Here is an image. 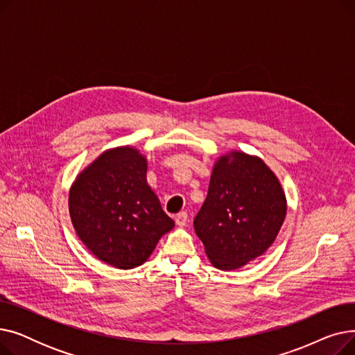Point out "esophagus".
<instances>
[{
  "label": "esophagus",
  "instance_id": "34e87169",
  "mask_svg": "<svg viewBox=\"0 0 355 355\" xmlns=\"http://www.w3.org/2000/svg\"><path fill=\"white\" fill-rule=\"evenodd\" d=\"M187 220H189V214L185 211H181L175 216V223H177V226H180V227L187 225Z\"/></svg>",
  "mask_w": 355,
  "mask_h": 355
}]
</instances>
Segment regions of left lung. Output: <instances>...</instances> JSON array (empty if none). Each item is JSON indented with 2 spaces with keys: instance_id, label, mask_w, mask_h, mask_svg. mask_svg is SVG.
<instances>
[{
  "instance_id": "1",
  "label": "left lung",
  "mask_w": 355,
  "mask_h": 355,
  "mask_svg": "<svg viewBox=\"0 0 355 355\" xmlns=\"http://www.w3.org/2000/svg\"><path fill=\"white\" fill-rule=\"evenodd\" d=\"M286 216V198L276 175L257 157H221L194 229L213 266L232 270L263 254Z\"/></svg>"
}]
</instances>
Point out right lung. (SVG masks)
Returning <instances> with one entry per match:
<instances>
[{
  "instance_id": "right-lung-1",
  "label": "right lung",
  "mask_w": 355,
  "mask_h": 355,
  "mask_svg": "<svg viewBox=\"0 0 355 355\" xmlns=\"http://www.w3.org/2000/svg\"><path fill=\"white\" fill-rule=\"evenodd\" d=\"M69 211L78 236L107 265H142L174 227L146 184V159L130 146L109 149L74 181Z\"/></svg>"
}]
</instances>
